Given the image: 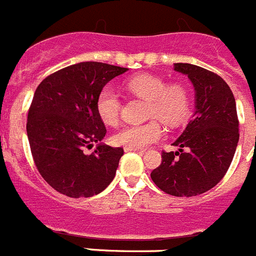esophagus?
<instances>
[{
  "instance_id": "obj_1",
  "label": "esophagus",
  "mask_w": 256,
  "mask_h": 256,
  "mask_svg": "<svg viewBox=\"0 0 256 256\" xmlns=\"http://www.w3.org/2000/svg\"><path fill=\"white\" fill-rule=\"evenodd\" d=\"M124 150L128 152V151H137V152H144V150H141V148H124Z\"/></svg>"
}]
</instances>
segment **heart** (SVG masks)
Returning <instances> with one entry per match:
<instances>
[{
    "label": "heart",
    "mask_w": 256,
    "mask_h": 256,
    "mask_svg": "<svg viewBox=\"0 0 256 256\" xmlns=\"http://www.w3.org/2000/svg\"><path fill=\"white\" fill-rule=\"evenodd\" d=\"M126 91L134 97L148 101L146 118L150 122L138 126H128L112 136L116 146L144 148L159 141L162 126L174 128L187 120L191 108V94L186 84L180 82L166 83L162 76L155 74H137L126 80ZM96 112L101 120L108 126H116L120 119V97L112 87H104L96 98ZM155 117V120L152 118Z\"/></svg>",
    "instance_id": "heart-1"
}]
</instances>
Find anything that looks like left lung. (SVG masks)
Here are the masks:
<instances>
[{"label": "left lung", "mask_w": 256, "mask_h": 256, "mask_svg": "<svg viewBox=\"0 0 256 256\" xmlns=\"http://www.w3.org/2000/svg\"><path fill=\"white\" fill-rule=\"evenodd\" d=\"M174 70L195 87L196 112L173 144L180 150L162 151L151 180L165 194L191 198L216 186L227 173L238 142V118L234 94L222 76L183 62L174 64Z\"/></svg>", "instance_id": "left-lung-1"}]
</instances>
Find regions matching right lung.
Instances as JSON below:
<instances>
[{
	"label": "right lung",
	"mask_w": 256,
	"mask_h": 256,
	"mask_svg": "<svg viewBox=\"0 0 256 256\" xmlns=\"http://www.w3.org/2000/svg\"><path fill=\"white\" fill-rule=\"evenodd\" d=\"M126 68L84 61L50 74L38 86L26 133L34 164L52 188L69 198H91L110 184L124 151L98 144L106 128L96 112L104 86Z\"/></svg>",
	"instance_id": "right-lung-1"
}]
</instances>
